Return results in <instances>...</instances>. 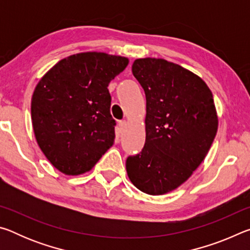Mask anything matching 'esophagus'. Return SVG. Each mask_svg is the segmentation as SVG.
<instances>
[{
  "mask_svg": "<svg viewBox=\"0 0 250 250\" xmlns=\"http://www.w3.org/2000/svg\"><path fill=\"white\" fill-rule=\"evenodd\" d=\"M125 126H126V122L125 120H120L119 122H118V131H119V133L124 132Z\"/></svg>",
  "mask_w": 250,
  "mask_h": 250,
  "instance_id": "obj_1",
  "label": "esophagus"
}]
</instances>
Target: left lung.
<instances>
[{"mask_svg": "<svg viewBox=\"0 0 250 250\" xmlns=\"http://www.w3.org/2000/svg\"><path fill=\"white\" fill-rule=\"evenodd\" d=\"M132 74L146 94V143L126 159V173L143 193L162 195L208 153L218 126L213 94L197 75L162 58L135 59Z\"/></svg>", "mask_w": 250, "mask_h": 250, "instance_id": "obj_1", "label": "left lung"}]
</instances>
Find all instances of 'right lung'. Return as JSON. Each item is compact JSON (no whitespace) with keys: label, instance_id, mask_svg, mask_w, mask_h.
<instances>
[{"label":"right lung","instance_id":"add662e5","mask_svg":"<svg viewBox=\"0 0 250 250\" xmlns=\"http://www.w3.org/2000/svg\"><path fill=\"white\" fill-rule=\"evenodd\" d=\"M129 64L116 55H71L52 67L34 90L32 124L37 145L66 175L90 171L115 141L108 84Z\"/></svg>","mask_w":250,"mask_h":250}]
</instances>
